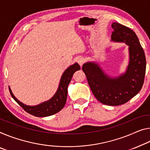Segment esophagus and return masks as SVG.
<instances>
[{
    "label": "esophagus",
    "mask_w": 150,
    "mask_h": 150,
    "mask_svg": "<svg viewBox=\"0 0 150 150\" xmlns=\"http://www.w3.org/2000/svg\"><path fill=\"white\" fill-rule=\"evenodd\" d=\"M77 62L78 64H79L80 66H82L84 62V59L83 58V57H79V58L77 59Z\"/></svg>",
    "instance_id": "obj_1"
}]
</instances>
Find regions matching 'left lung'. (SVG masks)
I'll use <instances>...</instances> for the list:
<instances>
[{
  "label": "left lung",
  "instance_id": "obj_1",
  "mask_svg": "<svg viewBox=\"0 0 150 150\" xmlns=\"http://www.w3.org/2000/svg\"><path fill=\"white\" fill-rule=\"evenodd\" d=\"M111 27L114 29L111 41L125 42L129 45V62L126 72L111 78L98 64L92 62L83 64L82 68L96 98L104 105L118 106L127 103L141 91L146 74V59L134 31L118 23H112Z\"/></svg>",
  "mask_w": 150,
  "mask_h": 150
}]
</instances>
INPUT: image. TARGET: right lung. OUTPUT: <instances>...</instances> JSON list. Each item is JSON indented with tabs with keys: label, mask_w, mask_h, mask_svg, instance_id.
<instances>
[{
	"label": "right lung",
	"mask_w": 150,
	"mask_h": 150,
	"mask_svg": "<svg viewBox=\"0 0 150 150\" xmlns=\"http://www.w3.org/2000/svg\"><path fill=\"white\" fill-rule=\"evenodd\" d=\"M80 67L78 63H75L66 69L62 76L59 87L56 94L49 100L43 102L38 105L29 106L25 105L20 102L14 96L10 87H8L9 91L14 100L28 113L38 117L50 116L57 113L63 109L67 99L68 86L69 83L70 82L74 72L77 70H80Z\"/></svg>",
	"instance_id": "add662e5"
}]
</instances>
